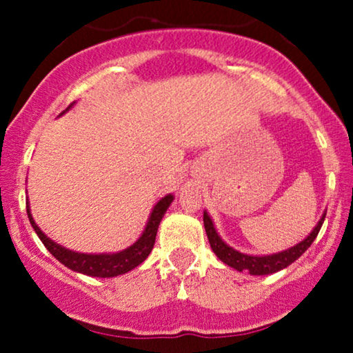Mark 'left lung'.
Wrapping results in <instances>:
<instances>
[{
	"label": "left lung",
	"mask_w": 353,
	"mask_h": 353,
	"mask_svg": "<svg viewBox=\"0 0 353 353\" xmlns=\"http://www.w3.org/2000/svg\"><path fill=\"white\" fill-rule=\"evenodd\" d=\"M323 219H325V214H323L322 219L319 221L317 228L312 230V234L307 239H303L301 244L290 247L289 250H283V252L279 254H272V255H262V257H257V255H245L234 250L232 247H229L228 244H224L221 237L217 236L216 229H214L212 221L208 214L204 212V228H205V234H208L209 244L212 247V250L216 252V255L221 259L224 264H228L229 267H234V269L242 272L252 274V275H267L272 272H279V270L285 269L287 265L292 264L294 261H297L301 255L309 249L314 239L317 237L320 228L323 224Z\"/></svg>",
	"instance_id": "obj_1"
}]
</instances>
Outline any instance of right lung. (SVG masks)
I'll return each mask as SVG.
<instances>
[{
	"instance_id": "right-lung-1",
	"label": "right lung",
	"mask_w": 353,
	"mask_h": 353,
	"mask_svg": "<svg viewBox=\"0 0 353 353\" xmlns=\"http://www.w3.org/2000/svg\"><path fill=\"white\" fill-rule=\"evenodd\" d=\"M172 199L174 197L169 194V196L163 197V199L157 202V204L154 205L151 217H149L148 225H145L139 241L134 242L131 247H128L123 252L117 254H78L72 252V250L64 249V247L54 244L51 239L44 236L41 229L34 224L33 217H31L30 214V205L28 204L26 212L34 232L38 234V237L41 239L44 247L58 259L61 264L66 265L68 269L76 270V272L91 275V277H116V275L125 274L129 272V270H132L134 267L139 265L141 262H144L145 257L151 254L154 242H156V234L157 228H159V222L165 214V210L171 205Z\"/></svg>"
}]
</instances>
